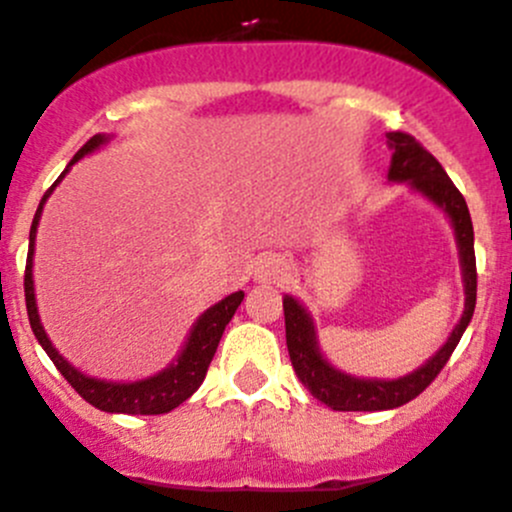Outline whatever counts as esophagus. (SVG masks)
I'll return each instance as SVG.
<instances>
[{
	"label": "esophagus",
	"instance_id": "1",
	"mask_svg": "<svg viewBox=\"0 0 512 512\" xmlns=\"http://www.w3.org/2000/svg\"><path fill=\"white\" fill-rule=\"evenodd\" d=\"M287 277H289V265L279 255H272L270 252V255H262L260 260H257L255 282L277 284V282H284Z\"/></svg>",
	"mask_w": 512,
	"mask_h": 512
}]
</instances>
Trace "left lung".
<instances>
[{
  "mask_svg": "<svg viewBox=\"0 0 512 512\" xmlns=\"http://www.w3.org/2000/svg\"><path fill=\"white\" fill-rule=\"evenodd\" d=\"M387 144L392 149L387 181L392 184H407L412 191L422 193L429 203L444 211L456 235L459 247L461 279H464V314L459 324L449 333L444 346L439 348L424 365H419L412 373L395 380L378 378H355L351 373L333 368L324 358L316 338V326L309 311L304 309L299 299L292 294H284V326H287V348L292 358L294 373L301 385L321 400L331 410L338 412H378L395 410L414 400L427 385L441 373L446 360L451 358L454 348L459 346L466 326H469L473 309H476V252H473V225L471 213L464 196L454 181L446 176L441 164L417 139L405 132H387Z\"/></svg>",
  "mask_w": 512,
  "mask_h": 512,
  "instance_id": "left-lung-1",
  "label": "left lung"
}]
</instances>
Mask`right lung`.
Listing matches in <instances>:
<instances>
[{
  "label": "right lung",
  "mask_w": 512,
  "mask_h": 512,
  "mask_svg": "<svg viewBox=\"0 0 512 512\" xmlns=\"http://www.w3.org/2000/svg\"><path fill=\"white\" fill-rule=\"evenodd\" d=\"M110 134H95L93 139L83 144L78 154L71 159V164L66 166L58 181L43 193L39 208H36L34 223H31L29 233V255H26V274H24V294H26V311H29V324L34 336L39 338L41 348L48 353V358L53 360L58 370H61L63 378L75 387L80 397L85 402H90L93 407H98L102 412H115V414H164L171 412L174 407H179L181 402H186L193 392L198 390L208 373V365H211L215 348H218L220 336H223L225 326L230 324L233 314L238 311L240 301L245 299V292H233L225 299H220L218 304H213L211 309L203 311L196 319L188 338L181 348V353L166 365L164 370H159L157 375H149L144 380H134V383H112V380H100L90 378V375L80 373L78 368H73L61 353L53 348L51 338L43 331L41 319H39V306H36V294H34V245H36V230H39V220L43 213V203L48 201V196L53 193V188L63 181V176L68 174V169L78 159H83L85 154H93L95 149H100L102 144L110 142Z\"/></svg>",
  "instance_id": "right-lung-1"
}]
</instances>
